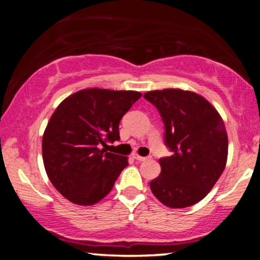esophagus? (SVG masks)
<instances>
[{"mask_svg":"<svg viewBox=\"0 0 260 260\" xmlns=\"http://www.w3.org/2000/svg\"><path fill=\"white\" fill-rule=\"evenodd\" d=\"M133 157L134 159H136L137 161H144V160H147L148 157H145V156H140V155H138V154H134L133 155Z\"/></svg>","mask_w":260,"mask_h":260,"instance_id":"obj_1","label":"esophagus"}]
</instances>
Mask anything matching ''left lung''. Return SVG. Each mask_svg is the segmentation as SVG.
I'll use <instances>...</instances> for the list:
<instances>
[{"label":"left lung","instance_id":"obj_1","mask_svg":"<svg viewBox=\"0 0 260 260\" xmlns=\"http://www.w3.org/2000/svg\"><path fill=\"white\" fill-rule=\"evenodd\" d=\"M165 124L171 156L161 157L160 176L150 189L169 208H187L202 201L219 180L228 161V133L221 116L199 94L164 89L144 94Z\"/></svg>","mask_w":260,"mask_h":260}]
</instances>
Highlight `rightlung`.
I'll list each match as a JSON object with an SVG mask.
<instances>
[{
  "instance_id": "1",
  "label": "right lung",
  "mask_w": 260,
  "mask_h": 260,
  "mask_svg": "<svg viewBox=\"0 0 260 260\" xmlns=\"http://www.w3.org/2000/svg\"><path fill=\"white\" fill-rule=\"evenodd\" d=\"M139 91L88 88L62 101L43 136V160L53 187L78 205L96 204L112 189L127 157L107 153L121 118Z\"/></svg>"
}]
</instances>
